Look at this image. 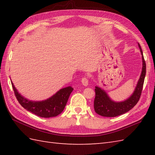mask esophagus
I'll return each mask as SVG.
<instances>
[{
    "mask_svg": "<svg viewBox=\"0 0 155 155\" xmlns=\"http://www.w3.org/2000/svg\"><path fill=\"white\" fill-rule=\"evenodd\" d=\"M81 82H82V83H83V84L84 85V86H85V87L88 86V78L87 77H83V78H82Z\"/></svg>",
    "mask_w": 155,
    "mask_h": 155,
    "instance_id": "1",
    "label": "esophagus"
}]
</instances>
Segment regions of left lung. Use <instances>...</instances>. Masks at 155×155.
Wrapping results in <instances>:
<instances>
[{"instance_id":"obj_1","label":"left lung","mask_w":155,"mask_h":155,"mask_svg":"<svg viewBox=\"0 0 155 155\" xmlns=\"http://www.w3.org/2000/svg\"><path fill=\"white\" fill-rule=\"evenodd\" d=\"M139 45L142 54L143 68L141 74L134 93L131 96L123 102H114L108 97L107 94L101 88L95 87V98L94 101V108L96 113L103 117H114L126 113L135 106L139 101L142 93L144 77L146 74V62L144 59L143 51Z\"/></svg>"}]
</instances>
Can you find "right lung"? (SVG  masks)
<instances>
[{"mask_svg":"<svg viewBox=\"0 0 155 155\" xmlns=\"http://www.w3.org/2000/svg\"><path fill=\"white\" fill-rule=\"evenodd\" d=\"M13 91L18 103L26 110L31 112L38 117L50 118L60 114L67 104V103L73 88L68 87L62 88L48 99L42 101H31L23 97L18 93L11 82Z\"/></svg>","mask_w":155,"mask_h":155,"instance_id":"add662e5","label":"right lung"}]
</instances>
